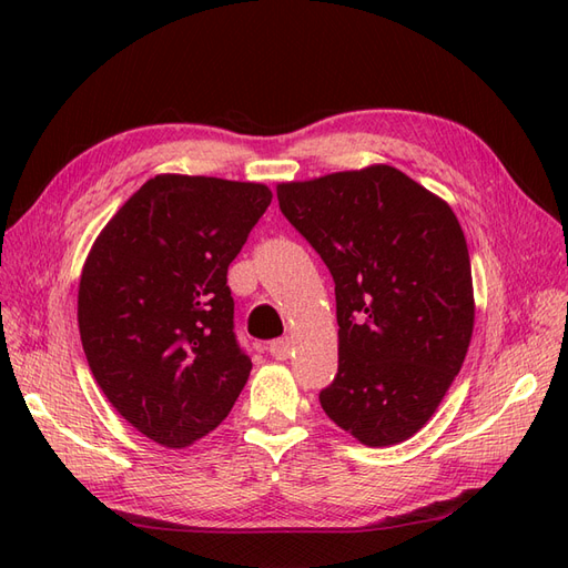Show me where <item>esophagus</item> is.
Masks as SVG:
<instances>
[{
  "label": "esophagus",
  "instance_id": "1",
  "mask_svg": "<svg viewBox=\"0 0 568 568\" xmlns=\"http://www.w3.org/2000/svg\"><path fill=\"white\" fill-rule=\"evenodd\" d=\"M291 351H294V341H291L288 336L277 338V341L270 343V355H272L274 359H286V357L291 355Z\"/></svg>",
  "mask_w": 568,
  "mask_h": 568
}]
</instances>
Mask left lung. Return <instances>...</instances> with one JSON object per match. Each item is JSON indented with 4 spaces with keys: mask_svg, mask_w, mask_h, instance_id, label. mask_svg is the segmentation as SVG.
Here are the masks:
<instances>
[{
    "mask_svg": "<svg viewBox=\"0 0 568 568\" xmlns=\"http://www.w3.org/2000/svg\"><path fill=\"white\" fill-rule=\"evenodd\" d=\"M277 199L336 284L338 374L322 409L369 448L412 438L474 332L469 251L453 209L384 163L280 182Z\"/></svg>",
    "mask_w": 568,
    "mask_h": 568,
    "instance_id": "1",
    "label": "left lung"
}]
</instances>
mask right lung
<instances>
[{"mask_svg": "<svg viewBox=\"0 0 568 568\" xmlns=\"http://www.w3.org/2000/svg\"><path fill=\"white\" fill-rule=\"evenodd\" d=\"M270 201L261 182L163 173L120 205L84 257V357L118 415L163 448L211 434L248 382L227 267Z\"/></svg>", "mask_w": 568, "mask_h": 568, "instance_id": "obj_1", "label": "right lung"}]
</instances>
